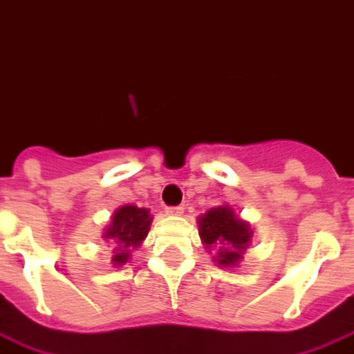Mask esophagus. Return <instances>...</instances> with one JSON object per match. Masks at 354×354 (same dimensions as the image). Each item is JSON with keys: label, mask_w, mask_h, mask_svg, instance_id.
Instances as JSON below:
<instances>
[{"label": "esophagus", "mask_w": 354, "mask_h": 354, "mask_svg": "<svg viewBox=\"0 0 354 354\" xmlns=\"http://www.w3.org/2000/svg\"><path fill=\"white\" fill-rule=\"evenodd\" d=\"M165 212H167V216H182L184 214V208L182 206H169V208H165Z\"/></svg>", "instance_id": "esophagus-1"}]
</instances>
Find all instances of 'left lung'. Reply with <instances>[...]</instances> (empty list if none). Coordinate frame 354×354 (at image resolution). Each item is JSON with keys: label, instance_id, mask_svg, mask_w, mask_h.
Returning a JSON list of instances; mask_svg holds the SVG:
<instances>
[{"label": "left lung", "instance_id": "left-lung-1", "mask_svg": "<svg viewBox=\"0 0 354 354\" xmlns=\"http://www.w3.org/2000/svg\"><path fill=\"white\" fill-rule=\"evenodd\" d=\"M198 236L204 248L210 251L214 248V263L221 268H236L242 263L243 253L250 248L253 230L251 225L236 216L229 204H221L198 217Z\"/></svg>", "mask_w": 354, "mask_h": 354}]
</instances>
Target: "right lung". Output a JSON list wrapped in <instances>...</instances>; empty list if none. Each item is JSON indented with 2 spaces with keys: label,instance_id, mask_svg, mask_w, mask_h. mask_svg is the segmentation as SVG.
<instances>
[{
  "label": "right lung",
  "instance_id": "right-lung-1",
  "mask_svg": "<svg viewBox=\"0 0 354 354\" xmlns=\"http://www.w3.org/2000/svg\"><path fill=\"white\" fill-rule=\"evenodd\" d=\"M151 221L150 210L138 208L137 204H124L112 214L111 223L106 225L101 238L112 245L111 263L114 266H124L133 250L140 248L150 232Z\"/></svg>",
  "mask_w": 354,
  "mask_h": 354
}]
</instances>
